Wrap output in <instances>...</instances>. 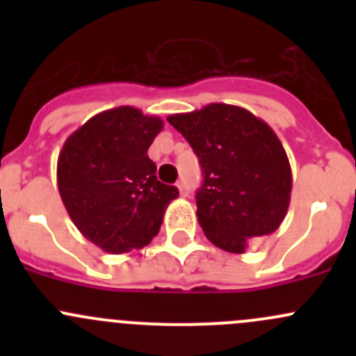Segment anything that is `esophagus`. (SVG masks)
Returning <instances> with one entry per match:
<instances>
[{
    "mask_svg": "<svg viewBox=\"0 0 356 356\" xmlns=\"http://www.w3.org/2000/svg\"><path fill=\"white\" fill-rule=\"evenodd\" d=\"M177 188H179V193H181V196H188V195H189L188 186H186V181H184V179H181V181L177 182Z\"/></svg>",
    "mask_w": 356,
    "mask_h": 356,
    "instance_id": "esophagus-1",
    "label": "esophagus"
}]
</instances>
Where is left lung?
<instances>
[{"label":"left lung","instance_id":"8db88e82","mask_svg":"<svg viewBox=\"0 0 356 356\" xmlns=\"http://www.w3.org/2000/svg\"><path fill=\"white\" fill-rule=\"evenodd\" d=\"M167 120L200 158L196 215L204 236L220 250L245 253L253 239L277 231L288 213L293 175L270 125L225 103Z\"/></svg>","mask_w":356,"mask_h":356}]
</instances>
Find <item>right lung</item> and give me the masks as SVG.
<instances>
[{"mask_svg":"<svg viewBox=\"0 0 356 356\" xmlns=\"http://www.w3.org/2000/svg\"><path fill=\"white\" fill-rule=\"evenodd\" d=\"M163 120L134 106L89 118L68 136L58 156V191L81 234L106 253L120 254L152 243L165 208L179 196L156 179L148 148Z\"/></svg>","mask_w":356,"mask_h":356,"instance_id":"1","label":"right lung"}]
</instances>
